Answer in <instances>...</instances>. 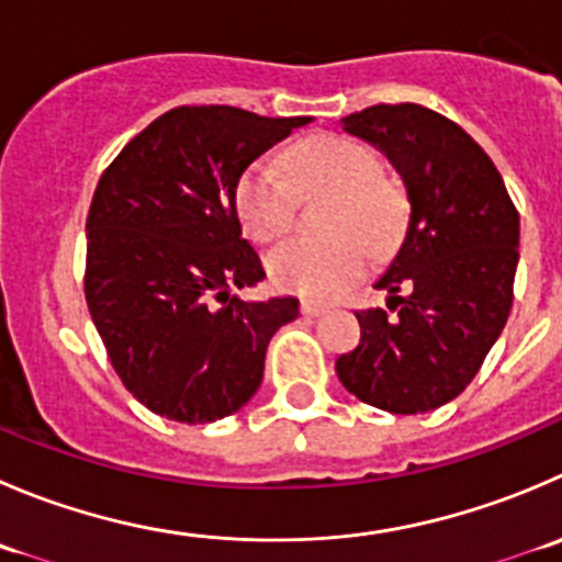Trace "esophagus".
<instances>
[{
    "label": "esophagus",
    "instance_id": "obj_1",
    "mask_svg": "<svg viewBox=\"0 0 562 562\" xmlns=\"http://www.w3.org/2000/svg\"><path fill=\"white\" fill-rule=\"evenodd\" d=\"M324 313H326L324 304L307 302V299H304V302H302V315H304V318H318V315H324Z\"/></svg>",
    "mask_w": 562,
    "mask_h": 562
}]
</instances>
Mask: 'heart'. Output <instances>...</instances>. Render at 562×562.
Instances as JSON below:
<instances>
[{"mask_svg":"<svg viewBox=\"0 0 562 562\" xmlns=\"http://www.w3.org/2000/svg\"><path fill=\"white\" fill-rule=\"evenodd\" d=\"M285 178L271 165H252L236 183V214L249 238L280 241L293 227V193L324 189L335 194L324 216L329 238H296L266 258L274 288L313 302L337 299L368 269L370 255L386 258L397 249L408 222V200L392 178L381 176V159L346 136L315 134L285 154Z\"/></svg>","mask_w":562,"mask_h":562,"instance_id":"b5f03b06","label":"heart"}]
</instances>
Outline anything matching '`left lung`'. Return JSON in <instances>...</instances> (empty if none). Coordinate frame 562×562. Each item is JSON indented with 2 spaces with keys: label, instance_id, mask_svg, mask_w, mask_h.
Segmentation results:
<instances>
[{
  "label": "left lung",
  "instance_id": "1",
  "mask_svg": "<svg viewBox=\"0 0 562 562\" xmlns=\"http://www.w3.org/2000/svg\"><path fill=\"white\" fill-rule=\"evenodd\" d=\"M340 123L401 172L412 214L375 282L397 315L357 313L362 337L337 357V379L384 412H431L467 390L508 321L519 211L486 150L434 109L379 103ZM401 284L406 297L396 296Z\"/></svg>",
  "mask_w": 562,
  "mask_h": 562
}]
</instances>
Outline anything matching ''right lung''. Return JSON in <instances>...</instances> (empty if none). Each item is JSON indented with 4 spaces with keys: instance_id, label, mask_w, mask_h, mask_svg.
<instances>
[{
    "instance_id": "obj_1",
    "label": "right lung",
    "mask_w": 562,
    "mask_h": 562,
    "mask_svg": "<svg viewBox=\"0 0 562 562\" xmlns=\"http://www.w3.org/2000/svg\"><path fill=\"white\" fill-rule=\"evenodd\" d=\"M310 117L178 106L106 167L87 214L85 296L125 390L176 423L238 412L299 299L244 302L266 277L241 236L236 183Z\"/></svg>"
}]
</instances>
